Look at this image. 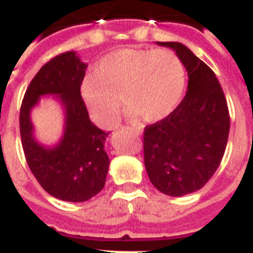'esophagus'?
Here are the masks:
<instances>
[{
  "label": "esophagus",
  "instance_id": "esophagus-1",
  "mask_svg": "<svg viewBox=\"0 0 253 253\" xmlns=\"http://www.w3.org/2000/svg\"><path fill=\"white\" fill-rule=\"evenodd\" d=\"M125 129H129V130H132V132H134L136 133V134H141V133H142V130H141V129H137V128H125Z\"/></svg>",
  "mask_w": 253,
  "mask_h": 253
}]
</instances>
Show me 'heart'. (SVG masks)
<instances>
[{"label":"heart","instance_id":"obj_1","mask_svg":"<svg viewBox=\"0 0 253 253\" xmlns=\"http://www.w3.org/2000/svg\"><path fill=\"white\" fill-rule=\"evenodd\" d=\"M183 62L169 49L124 48L107 54L96 72L84 77L81 92L99 125L116 123L121 100L132 119L153 123L169 116L184 91Z\"/></svg>","mask_w":253,"mask_h":253}]
</instances>
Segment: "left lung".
<instances>
[{"instance_id": "1", "label": "left lung", "mask_w": 253, "mask_h": 253, "mask_svg": "<svg viewBox=\"0 0 253 253\" xmlns=\"http://www.w3.org/2000/svg\"><path fill=\"white\" fill-rule=\"evenodd\" d=\"M175 53L188 73L187 94L167 117L143 132V158L151 184L181 197L210 180L225 154L230 115L214 72L177 42H157Z\"/></svg>"}]
</instances>
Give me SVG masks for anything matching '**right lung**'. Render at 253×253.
<instances>
[{
  "label": "right lung",
  "mask_w": 253,
  "mask_h": 253,
  "mask_svg": "<svg viewBox=\"0 0 253 253\" xmlns=\"http://www.w3.org/2000/svg\"><path fill=\"white\" fill-rule=\"evenodd\" d=\"M86 68L76 52L52 58L31 81L19 115L22 145L31 172L50 196L70 203H84L98 195L110 169L104 150L108 133L92 124L81 96ZM48 94L58 99L66 117L62 138L53 147L36 139L31 121L32 108Z\"/></svg>",
  "instance_id": "add662e5"
}]
</instances>
